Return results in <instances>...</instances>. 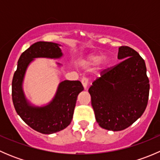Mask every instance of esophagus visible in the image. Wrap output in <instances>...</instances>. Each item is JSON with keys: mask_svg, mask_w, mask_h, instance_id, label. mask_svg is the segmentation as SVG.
I'll use <instances>...</instances> for the list:
<instances>
[{"mask_svg": "<svg viewBox=\"0 0 160 160\" xmlns=\"http://www.w3.org/2000/svg\"><path fill=\"white\" fill-rule=\"evenodd\" d=\"M81 83L82 84H83L84 89H87L88 86V83H89V80H88L87 77H83V78L81 79Z\"/></svg>", "mask_w": 160, "mask_h": 160, "instance_id": "34e87169", "label": "esophagus"}]
</instances>
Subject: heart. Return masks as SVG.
<instances>
[{"label":"heart","mask_w":160,"mask_h":160,"mask_svg":"<svg viewBox=\"0 0 160 160\" xmlns=\"http://www.w3.org/2000/svg\"><path fill=\"white\" fill-rule=\"evenodd\" d=\"M100 59V62H101V65H106V64L108 62L109 59L107 56H103L100 59L99 56L98 55H89L86 59H83V61L81 62L82 65L85 66V67H89V66H92V65H94L95 63L99 61Z\"/></svg>","instance_id":"obj_1"}]
</instances>
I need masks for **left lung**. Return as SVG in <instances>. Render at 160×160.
<instances>
[{
    "label": "left lung",
    "mask_w": 160,
    "mask_h": 160,
    "mask_svg": "<svg viewBox=\"0 0 160 160\" xmlns=\"http://www.w3.org/2000/svg\"><path fill=\"white\" fill-rule=\"evenodd\" d=\"M118 59L122 61L103 70L89 88L97 122L114 132L125 129L142 115L149 93L146 63L140 55L120 46Z\"/></svg>",
    "instance_id": "left-lung-1"
}]
</instances>
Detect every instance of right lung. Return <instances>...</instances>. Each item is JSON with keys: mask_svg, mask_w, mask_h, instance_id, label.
<instances>
[{"mask_svg": "<svg viewBox=\"0 0 160 160\" xmlns=\"http://www.w3.org/2000/svg\"><path fill=\"white\" fill-rule=\"evenodd\" d=\"M59 46L50 42L32 45L21 55L12 80V101L16 112L28 126L42 134L55 133L70 125L77 96L83 90L79 80H64L59 83L56 96L48 105L34 107L25 99L22 81L28 64L35 58H60L62 53Z\"/></svg>", "mask_w": 160, "mask_h": 160, "instance_id": "right-lung-1", "label": "right lung"}]
</instances>
